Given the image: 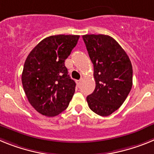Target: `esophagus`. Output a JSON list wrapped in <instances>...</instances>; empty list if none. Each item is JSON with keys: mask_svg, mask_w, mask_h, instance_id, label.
<instances>
[{"mask_svg": "<svg viewBox=\"0 0 154 154\" xmlns=\"http://www.w3.org/2000/svg\"><path fill=\"white\" fill-rule=\"evenodd\" d=\"M82 81H83L82 78L80 79V80H78V81H77V85H81V82H82Z\"/></svg>", "mask_w": 154, "mask_h": 154, "instance_id": "obj_1", "label": "esophagus"}]
</instances>
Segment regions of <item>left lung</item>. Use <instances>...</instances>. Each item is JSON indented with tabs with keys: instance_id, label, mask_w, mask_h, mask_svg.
<instances>
[{
	"instance_id": "left-lung-1",
	"label": "left lung",
	"mask_w": 154,
	"mask_h": 154,
	"mask_svg": "<svg viewBox=\"0 0 154 154\" xmlns=\"http://www.w3.org/2000/svg\"><path fill=\"white\" fill-rule=\"evenodd\" d=\"M94 65L95 89L87 97L94 113L109 116L120 108L133 86V66L128 55L112 37L82 36Z\"/></svg>"
}]
</instances>
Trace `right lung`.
I'll use <instances>...</instances> for the list:
<instances>
[{
    "instance_id": "1",
    "label": "right lung",
    "mask_w": 154,
    "mask_h": 154,
    "mask_svg": "<svg viewBox=\"0 0 154 154\" xmlns=\"http://www.w3.org/2000/svg\"><path fill=\"white\" fill-rule=\"evenodd\" d=\"M80 35H57L42 39L24 64L21 82L31 105L38 113L53 117L69 105L76 84L68 75L65 60Z\"/></svg>"
}]
</instances>
